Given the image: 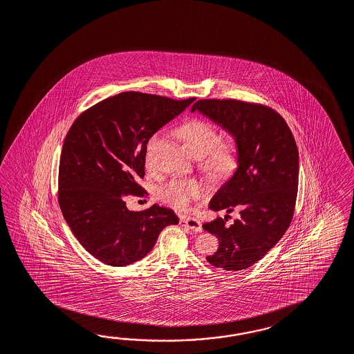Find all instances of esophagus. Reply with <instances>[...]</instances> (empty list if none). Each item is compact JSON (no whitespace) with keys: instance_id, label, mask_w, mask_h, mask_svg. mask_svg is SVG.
Wrapping results in <instances>:
<instances>
[{"instance_id":"esophagus-1","label":"esophagus","mask_w":354,"mask_h":354,"mask_svg":"<svg viewBox=\"0 0 354 354\" xmlns=\"http://www.w3.org/2000/svg\"><path fill=\"white\" fill-rule=\"evenodd\" d=\"M180 225L187 227L193 232H202L201 223L198 220L193 219V218L183 216V218H180Z\"/></svg>"}]
</instances>
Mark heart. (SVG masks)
<instances>
[{
	"instance_id": "heart-1",
	"label": "heart",
	"mask_w": 354,
	"mask_h": 354,
	"mask_svg": "<svg viewBox=\"0 0 354 354\" xmlns=\"http://www.w3.org/2000/svg\"><path fill=\"white\" fill-rule=\"evenodd\" d=\"M178 135L187 148L200 156L202 166L215 174L230 172L236 163L237 151L230 140H219V133L214 126L202 120H192L180 126ZM160 134H154L147 145V163L153 145L158 142ZM205 187L197 180H172L160 189V197L179 209H187L191 202L198 198Z\"/></svg>"
}]
</instances>
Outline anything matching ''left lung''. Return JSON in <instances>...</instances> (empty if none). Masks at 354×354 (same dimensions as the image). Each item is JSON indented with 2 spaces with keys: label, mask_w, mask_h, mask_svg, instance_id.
Wrapping results in <instances>:
<instances>
[{
  "label": "left lung",
  "mask_w": 354,
  "mask_h": 354,
  "mask_svg": "<svg viewBox=\"0 0 354 354\" xmlns=\"http://www.w3.org/2000/svg\"><path fill=\"white\" fill-rule=\"evenodd\" d=\"M198 112L234 139L237 169L212 196L209 209L239 210L202 227L219 239V249L207 257L214 267L242 270L264 258L285 234L295 209L299 152L285 120L273 109L239 100H198Z\"/></svg>",
  "instance_id": "obj_1"
}]
</instances>
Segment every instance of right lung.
Segmentation results:
<instances>
[{
  "label": "right lung",
  "instance_id": "add662e5",
  "mask_svg": "<svg viewBox=\"0 0 354 354\" xmlns=\"http://www.w3.org/2000/svg\"><path fill=\"white\" fill-rule=\"evenodd\" d=\"M193 102L127 91L91 106L69 129L59 165L60 210L80 243L106 266L143 259L163 228L179 223L158 205L129 210L124 194L147 193L138 184L147 144Z\"/></svg>",
  "mask_w": 354,
  "mask_h": 354
}]
</instances>
